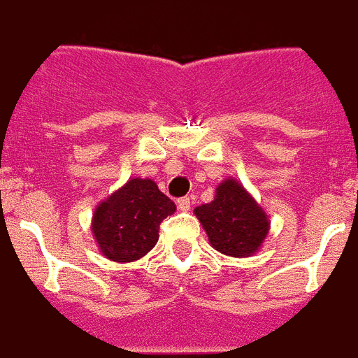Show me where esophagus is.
<instances>
[{"instance_id":"1","label":"esophagus","mask_w":358,"mask_h":358,"mask_svg":"<svg viewBox=\"0 0 358 358\" xmlns=\"http://www.w3.org/2000/svg\"><path fill=\"white\" fill-rule=\"evenodd\" d=\"M190 205H192V199H190V197H181V199L177 201V207H179V210H182V213L190 210Z\"/></svg>"}]
</instances>
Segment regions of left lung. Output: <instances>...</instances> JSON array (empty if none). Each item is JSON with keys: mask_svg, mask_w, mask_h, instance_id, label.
Segmentation results:
<instances>
[{"mask_svg": "<svg viewBox=\"0 0 358 358\" xmlns=\"http://www.w3.org/2000/svg\"><path fill=\"white\" fill-rule=\"evenodd\" d=\"M214 250L227 257L255 255L270 233V216L234 177L216 187L210 203L194 208Z\"/></svg>", "mask_w": 358, "mask_h": 358, "instance_id": "left-lung-1", "label": "left lung"}]
</instances>
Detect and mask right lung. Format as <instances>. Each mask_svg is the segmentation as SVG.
Returning a JSON list of instances; mask_svg holds the SVG:
<instances>
[{
    "instance_id": "1",
    "label": "right lung",
    "mask_w": 358,
    "mask_h": 358,
    "mask_svg": "<svg viewBox=\"0 0 358 358\" xmlns=\"http://www.w3.org/2000/svg\"><path fill=\"white\" fill-rule=\"evenodd\" d=\"M173 213L176 203L153 179L133 177L96 207L90 229L103 257L125 264L155 248L159 225Z\"/></svg>"
}]
</instances>
